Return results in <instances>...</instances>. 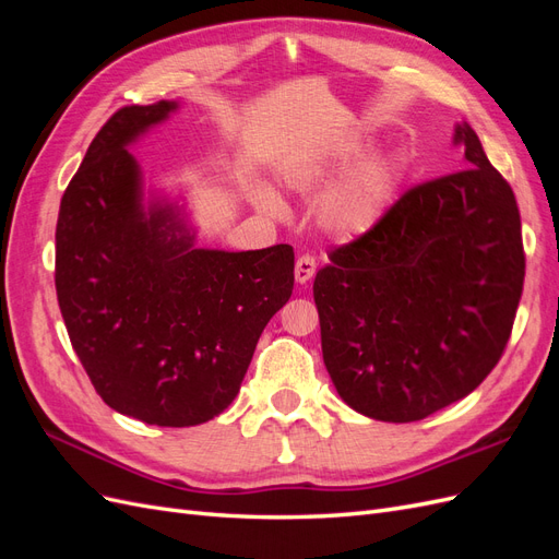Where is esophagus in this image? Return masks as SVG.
I'll return each instance as SVG.
<instances>
[{
	"mask_svg": "<svg viewBox=\"0 0 559 559\" xmlns=\"http://www.w3.org/2000/svg\"><path fill=\"white\" fill-rule=\"evenodd\" d=\"M314 270H317L314 257H310V253H302V257H298L296 270H294L296 282L298 284H308L312 280V275H314Z\"/></svg>",
	"mask_w": 559,
	"mask_h": 559,
	"instance_id": "1",
	"label": "esophagus"
}]
</instances>
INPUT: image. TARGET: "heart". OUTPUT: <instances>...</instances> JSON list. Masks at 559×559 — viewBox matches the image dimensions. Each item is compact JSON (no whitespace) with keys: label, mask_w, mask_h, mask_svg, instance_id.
I'll use <instances>...</instances> for the list:
<instances>
[{"label":"heart","mask_w":559,"mask_h":559,"mask_svg":"<svg viewBox=\"0 0 559 559\" xmlns=\"http://www.w3.org/2000/svg\"><path fill=\"white\" fill-rule=\"evenodd\" d=\"M364 142H343L329 146L324 156H314L308 160H300L289 170V181L302 189L310 186L326 183L337 170L357 158L364 151ZM396 189V165L389 158H376L361 165L347 181H343L337 189L326 198L324 207H321V222L335 235H345L354 238L373 228L380 216L384 214L389 198ZM249 195L253 198L259 207L280 212L277 195L263 183H251Z\"/></svg>","instance_id":"b5f03b06"}]
</instances>
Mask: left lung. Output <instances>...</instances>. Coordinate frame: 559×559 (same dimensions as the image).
I'll list each match as a JSON object with an SVG mask.
<instances>
[{
  "instance_id": "left-lung-1",
  "label": "left lung",
  "mask_w": 559,
  "mask_h": 559,
  "mask_svg": "<svg viewBox=\"0 0 559 559\" xmlns=\"http://www.w3.org/2000/svg\"><path fill=\"white\" fill-rule=\"evenodd\" d=\"M462 170L405 193L314 277L335 392L370 419L417 421L468 396L509 343L524 280L520 212L476 130Z\"/></svg>"
}]
</instances>
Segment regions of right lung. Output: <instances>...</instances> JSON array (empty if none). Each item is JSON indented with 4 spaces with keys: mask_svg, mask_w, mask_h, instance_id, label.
I'll return each instance as SVG.
<instances>
[{
    "mask_svg": "<svg viewBox=\"0 0 559 559\" xmlns=\"http://www.w3.org/2000/svg\"><path fill=\"white\" fill-rule=\"evenodd\" d=\"M177 99L123 107L95 134L56 228V292L95 392L154 427H195L238 396L294 292V249L198 247L183 193L146 186L130 154Z\"/></svg>",
    "mask_w": 559,
    "mask_h": 559,
    "instance_id": "1",
    "label": "right lung"
}]
</instances>
